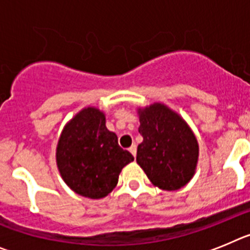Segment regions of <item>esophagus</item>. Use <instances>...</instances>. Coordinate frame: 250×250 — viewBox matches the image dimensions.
<instances>
[{
	"instance_id": "34e87169",
	"label": "esophagus",
	"mask_w": 250,
	"mask_h": 250,
	"mask_svg": "<svg viewBox=\"0 0 250 250\" xmlns=\"http://www.w3.org/2000/svg\"><path fill=\"white\" fill-rule=\"evenodd\" d=\"M129 152L132 153V154H133V157H136V154H137V147H136V145H132L129 147Z\"/></svg>"
}]
</instances>
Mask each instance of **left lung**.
<instances>
[{"label": "left lung", "mask_w": 250, "mask_h": 250, "mask_svg": "<svg viewBox=\"0 0 250 250\" xmlns=\"http://www.w3.org/2000/svg\"><path fill=\"white\" fill-rule=\"evenodd\" d=\"M138 132L143 142L137 148V163L149 181L164 190L186 186L198 161L197 138L181 117L164 104L139 109Z\"/></svg>", "instance_id": "1"}]
</instances>
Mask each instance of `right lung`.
I'll use <instances>...</instances> for the list:
<instances>
[{
	"instance_id": "obj_1",
	"label": "right lung",
	"mask_w": 250,
	"mask_h": 250,
	"mask_svg": "<svg viewBox=\"0 0 250 250\" xmlns=\"http://www.w3.org/2000/svg\"><path fill=\"white\" fill-rule=\"evenodd\" d=\"M57 166L67 186L92 199L108 195L118 175L134 157L118 145L97 108L81 111L64 127L57 146Z\"/></svg>"
}]
</instances>
